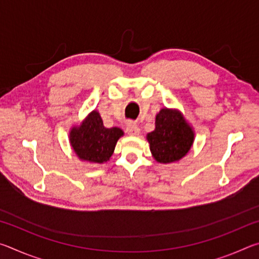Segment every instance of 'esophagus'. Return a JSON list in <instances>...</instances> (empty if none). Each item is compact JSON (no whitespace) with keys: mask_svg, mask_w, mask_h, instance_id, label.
Segmentation results:
<instances>
[{"mask_svg":"<svg viewBox=\"0 0 259 259\" xmlns=\"http://www.w3.org/2000/svg\"><path fill=\"white\" fill-rule=\"evenodd\" d=\"M125 131H126V134L130 135V136H137L140 133V129H139V126L137 124L129 123L128 125H126Z\"/></svg>","mask_w":259,"mask_h":259,"instance_id":"obj_1","label":"esophagus"}]
</instances>
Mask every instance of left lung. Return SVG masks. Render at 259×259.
<instances>
[{
	"label": "left lung",
	"mask_w": 259,
	"mask_h": 259,
	"mask_svg": "<svg viewBox=\"0 0 259 259\" xmlns=\"http://www.w3.org/2000/svg\"><path fill=\"white\" fill-rule=\"evenodd\" d=\"M195 133L177 108L163 107L155 116V129L147 134L152 156L159 163H175L186 156L193 146Z\"/></svg>",
	"instance_id": "8db88e82"
}]
</instances>
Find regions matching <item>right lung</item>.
I'll list each match as a JSON object with an SVG mask.
<instances>
[{"instance_id":"1","label":"right lung","mask_w":259,"mask_h":259,"mask_svg":"<svg viewBox=\"0 0 259 259\" xmlns=\"http://www.w3.org/2000/svg\"><path fill=\"white\" fill-rule=\"evenodd\" d=\"M123 131L117 126L106 128L99 113L94 109L78 125L69 130V145L81 161L89 163H105L113 155L114 148Z\"/></svg>"}]
</instances>
